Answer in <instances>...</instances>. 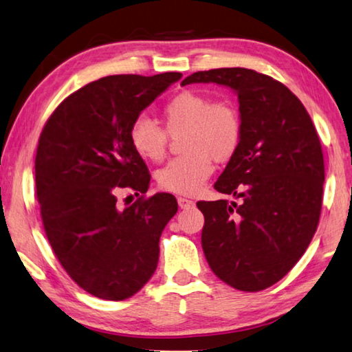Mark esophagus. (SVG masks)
<instances>
[{
	"label": "esophagus",
	"mask_w": 352,
	"mask_h": 352,
	"mask_svg": "<svg viewBox=\"0 0 352 352\" xmlns=\"http://www.w3.org/2000/svg\"><path fill=\"white\" fill-rule=\"evenodd\" d=\"M177 202H178V206H180V208H191V206L194 205V202L191 199H186V197H178L177 199Z\"/></svg>",
	"instance_id": "1"
}]
</instances>
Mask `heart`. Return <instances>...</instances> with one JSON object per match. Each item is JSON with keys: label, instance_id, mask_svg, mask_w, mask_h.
<instances>
[{"label": "heart", "instance_id": "heart-1", "mask_svg": "<svg viewBox=\"0 0 352 352\" xmlns=\"http://www.w3.org/2000/svg\"><path fill=\"white\" fill-rule=\"evenodd\" d=\"M164 128L146 116L133 120L130 144L142 160L158 163L166 156L169 136L182 133L185 153L170 160L156 180L161 189L180 196H194L213 174L216 161H227L238 152L243 139V119L230 100H211L194 91H182L167 100L163 109Z\"/></svg>", "mask_w": 352, "mask_h": 352}]
</instances>
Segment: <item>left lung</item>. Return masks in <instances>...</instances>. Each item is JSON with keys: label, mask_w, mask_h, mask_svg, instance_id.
<instances>
[{"label": "left lung", "mask_w": 352, "mask_h": 352, "mask_svg": "<svg viewBox=\"0 0 352 352\" xmlns=\"http://www.w3.org/2000/svg\"><path fill=\"white\" fill-rule=\"evenodd\" d=\"M217 82L236 92L243 119L238 152L214 183L239 202H197L202 249L214 274L241 292L274 285L298 263L320 222L324 158L300 100L274 78L232 67L182 81Z\"/></svg>", "instance_id": "left-lung-1"}]
</instances>
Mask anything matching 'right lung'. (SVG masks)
<instances>
[{
    "label": "right lung",
    "mask_w": 352,
    "mask_h": 352,
    "mask_svg": "<svg viewBox=\"0 0 352 352\" xmlns=\"http://www.w3.org/2000/svg\"><path fill=\"white\" fill-rule=\"evenodd\" d=\"M182 78L113 75L70 94L38 138L36 194L54 255L92 296L124 300L153 276L160 236L177 213L175 197H146L150 174L128 131L142 109ZM140 197L125 210L116 197Z\"/></svg>",
    "instance_id": "right-lung-1"
}]
</instances>
